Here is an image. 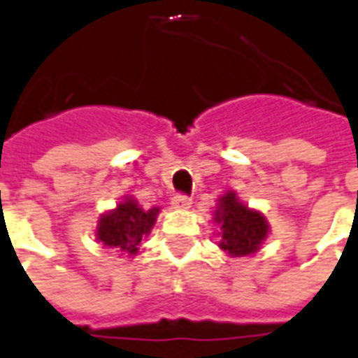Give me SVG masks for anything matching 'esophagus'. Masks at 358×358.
<instances>
[{
    "mask_svg": "<svg viewBox=\"0 0 358 358\" xmlns=\"http://www.w3.org/2000/svg\"><path fill=\"white\" fill-rule=\"evenodd\" d=\"M171 203L174 209H189L192 207V199L187 195H174Z\"/></svg>",
    "mask_w": 358,
    "mask_h": 358,
    "instance_id": "esophagus-1",
    "label": "esophagus"
}]
</instances>
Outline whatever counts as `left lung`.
Masks as SVG:
<instances>
[{"label":"left lung","mask_w":358,"mask_h":358,"mask_svg":"<svg viewBox=\"0 0 358 358\" xmlns=\"http://www.w3.org/2000/svg\"><path fill=\"white\" fill-rule=\"evenodd\" d=\"M213 222L220 228L218 248L228 257H248L263 248L268 238L270 224L261 210L251 209L236 192H228L217 199Z\"/></svg>","instance_id":"1"}]
</instances>
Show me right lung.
Here are the masks:
<instances>
[{
  "label": "right lung",
  "mask_w": 358,
  "mask_h": 358,
  "mask_svg": "<svg viewBox=\"0 0 358 358\" xmlns=\"http://www.w3.org/2000/svg\"><path fill=\"white\" fill-rule=\"evenodd\" d=\"M161 209H143L132 195H124L115 209L103 213L97 220L95 240L105 248L118 249L122 255H138L143 238L151 234Z\"/></svg>",
  "instance_id": "obj_1"
}]
</instances>
